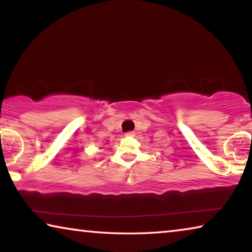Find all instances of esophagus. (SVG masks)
Returning <instances> with one entry per match:
<instances>
[{
	"mask_svg": "<svg viewBox=\"0 0 252 252\" xmlns=\"http://www.w3.org/2000/svg\"><path fill=\"white\" fill-rule=\"evenodd\" d=\"M134 132H132V131H129V132H126V133L125 134L126 136H134Z\"/></svg>",
	"mask_w": 252,
	"mask_h": 252,
	"instance_id": "1",
	"label": "esophagus"
}]
</instances>
